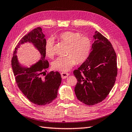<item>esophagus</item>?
<instances>
[{"label": "esophagus", "instance_id": "obj_1", "mask_svg": "<svg viewBox=\"0 0 132 132\" xmlns=\"http://www.w3.org/2000/svg\"><path fill=\"white\" fill-rule=\"evenodd\" d=\"M61 77H62V79H66L67 76L69 75V73L67 72H61Z\"/></svg>", "mask_w": 132, "mask_h": 132}]
</instances>
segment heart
Returning a JSON list of instances; mask_svg holds the SVG:
<instances>
[{
  "mask_svg": "<svg viewBox=\"0 0 132 132\" xmlns=\"http://www.w3.org/2000/svg\"><path fill=\"white\" fill-rule=\"evenodd\" d=\"M60 40L68 44L66 57H59L52 63L53 69L60 71H67L74 66L76 61L82 63L90 54L91 40L87 36H81L79 32L67 31L57 36ZM45 53L49 58H53L55 52L53 38H48L45 44Z\"/></svg>",
  "mask_w": 132,
  "mask_h": 132,
  "instance_id": "heart-1",
  "label": "heart"
}]
</instances>
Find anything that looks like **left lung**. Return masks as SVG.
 <instances>
[{
    "label": "left lung",
    "mask_w": 132,
    "mask_h": 132,
    "mask_svg": "<svg viewBox=\"0 0 132 132\" xmlns=\"http://www.w3.org/2000/svg\"><path fill=\"white\" fill-rule=\"evenodd\" d=\"M88 59L73 75L77 79V98L89 106L105 100L114 87L117 76L116 54L109 40L97 31Z\"/></svg>",
    "instance_id": "8db88e82"
}]
</instances>
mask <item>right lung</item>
<instances>
[{
	"label": "right lung",
	"instance_id": "1",
	"mask_svg": "<svg viewBox=\"0 0 132 132\" xmlns=\"http://www.w3.org/2000/svg\"><path fill=\"white\" fill-rule=\"evenodd\" d=\"M27 42L34 45L41 55V60L30 68L21 65L16 55L19 46ZM45 35L41 27H38L32 30L18 42L11 61L12 70L18 87L30 101L40 106L50 104L56 98L62 79L58 71H52L46 75L49 62L45 59Z\"/></svg>",
	"mask_w": 132,
	"mask_h": 132
}]
</instances>
